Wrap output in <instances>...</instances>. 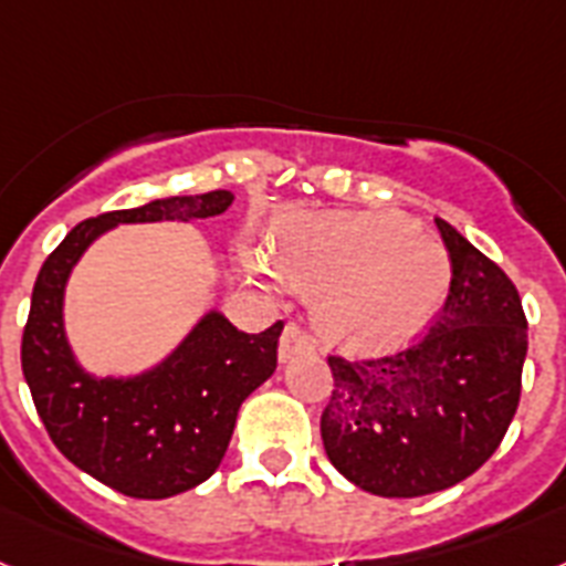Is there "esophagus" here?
Segmentation results:
<instances>
[{
  "mask_svg": "<svg viewBox=\"0 0 566 566\" xmlns=\"http://www.w3.org/2000/svg\"><path fill=\"white\" fill-rule=\"evenodd\" d=\"M306 353H312L310 335L303 333L297 324H286L283 335H280V347H277L280 361L286 364V361H292V358H297V356H306Z\"/></svg>",
  "mask_w": 566,
  "mask_h": 566,
  "instance_id": "obj_1",
  "label": "esophagus"
}]
</instances>
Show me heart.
I'll return each instance as SVG.
<instances>
[{"label":"heart","instance_id":"obj_1","mask_svg":"<svg viewBox=\"0 0 566 566\" xmlns=\"http://www.w3.org/2000/svg\"><path fill=\"white\" fill-rule=\"evenodd\" d=\"M240 265L265 292L283 283L317 292V326L356 349L419 333L451 283L446 249L396 213H294L280 222L274 251L242 240Z\"/></svg>","mask_w":566,"mask_h":566}]
</instances>
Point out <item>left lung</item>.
Wrapping results in <instances>:
<instances>
[{"instance_id": "1", "label": "left lung", "mask_w": 566, "mask_h": 566, "mask_svg": "<svg viewBox=\"0 0 566 566\" xmlns=\"http://www.w3.org/2000/svg\"><path fill=\"white\" fill-rule=\"evenodd\" d=\"M433 222L451 256V289L431 333L396 356H329L326 457L378 497H422L471 478L497 451L521 399V294L454 226Z\"/></svg>"}]
</instances>
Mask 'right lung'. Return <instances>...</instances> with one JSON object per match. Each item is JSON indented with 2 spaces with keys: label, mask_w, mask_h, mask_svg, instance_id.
Here are the masks:
<instances>
[{
  "label": "right lung",
  "mask_w": 566,
  "mask_h": 566,
  "mask_svg": "<svg viewBox=\"0 0 566 566\" xmlns=\"http://www.w3.org/2000/svg\"><path fill=\"white\" fill-rule=\"evenodd\" d=\"M231 202V190H210L109 210L65 233L36 274L22 333V373L36 413L65 460L126 497H172L219 469L240 405L277 367L283 324L249 335L208 310L158 364L133 376H97L65 335V286L88 245L112 228L199 222Z\"/></svg>",
  "instance_id": "add662e5"
}]
</instances>
